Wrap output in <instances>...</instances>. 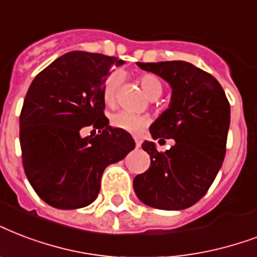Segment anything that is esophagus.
Segmentation results:
<instances>
[{
    "label": "esophagus",
    "mask_w": 257,
    "mask_h": 257,
    "mask_svg": "<svg viewBox=\"0 0 257 257\" xmlns=\"http://www.w3.org/2000/svg\"><path fill=\"white\" fill-rule=\"evenodd\" d=\"M133 139H135V143H136V147H137V148H139V147L142 146V140H140V137L135 136V137H133Z\"/></svg>",
    "instance_id": "34e87169"
}]
</instances>
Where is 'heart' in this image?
I'll return each mask as SVG.
<instances>
[{"label":"heart","instance_id":"b5f03b06","mask_svg":"<svg viewBox=\"0 0 257 257\" xmlns=\"http://www.w3.org/2000/svg\"><path fill=\"white\" fill-rule=\"evenodd\" d=\"M121 81H122V74L120 71L110 72L109 76L106 78L102 89V97L103 101L107 105H113L114 103ZM140 83H142L143 90L146 91L147 95L152 98V99L159 98L162 95L163 85L159 81V78L155 76L154 74H143L140 76ZM110 122L114 128L122 129V131H126V132L131 133H136L140 132L146 126L147 118L144 115L136 114V113H132V111L120 110L111 114Z\"/></svg>","mask_w":257,"mask_h":257}]
</instances>
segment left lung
Listing matches in <instances>:
<instances>
[{
	"label": "left lung",
	"instance_id": "obj_1",
	"mask_svg": "<svg viewBox=\"0 0 257 257\" xmlns=\"http://www.w3.org/2000/svg\"><path fill=\"white\" fill-rule=\"evenodd\" d=\"M137 66L168 82V109L150 126L156 139H174L166 152L154 142L143 143L151 166L133 181L137 198L162 210L193 206L206 194L220 171L226 152L230 105L224 89L209 72L194 64L172 60Z\"/></svg>",
	"mask_w": 257,
	"mask_h": 257
}]
</instances>
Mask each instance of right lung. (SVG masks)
I'll use <instances>...</instances> for the list:
<instances>
[{
    "instance_id": "obj_1",
    "label": "right lung",
    "mask_w": 257,
    "mask_h": 257,
    "mask_svg": "<svg viewBox=\"0 0 257 257\" xmlns=\"http://www.w3.org/2000/svg\"><path fill=\"white\" fill-rule=\"evenodd\" d=\"M114 56L72 51L39 72L20 114V146L25 175L36 194L56 209H79L95 201L101 176L135 148L126 131L111 128L102 89ZM98 129L95 138L80 129Z\"/></svg>"
}]
</instances>
